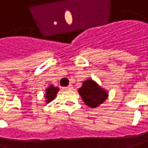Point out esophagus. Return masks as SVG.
Masks as SVG:
<instances>
[{"instance_id":"obj_1","label":"esophagus","mask_w":148,"mask_h":148,"mask_svg":"<svg viewBox=\"0 0 148 148\" xmlns=\"http://www.w3.org/2000/svg\"><path fill=\"white\" fill-rule=\"evenodd\" d=\"M72 89H73V85H68L67 87L65 88V90H72Z\"/></svg>"}]
</instances>
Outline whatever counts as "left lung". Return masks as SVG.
<instances>
[{"instance_id":"left-lung-1","label":"left lung","mask_w":148,"mask_h":148,"mask_svg":"<svg viewBox=\"0 0 148 148\" xmlns=\"http://www.w3.org/2000/svg\"><path fill=\"white\" fill-rule=\"evenodd\" d=\"M78 92L83 102L92 108L98 107L107 98V91L90 79L83 82L82 86L78 90Z\"/></svg>"}]
</instances>
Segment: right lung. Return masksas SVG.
I'll return each mask as SVG.
<instances>
[{
  "label": "right lung",
  "mask_w": 148,
  "mask_h": 148,
  "mask_svg": "<svg viewBox=\"0 0 148 148\" xmlns=\"http://www.w3.org/2000/svg\"><path fill=\"white\" fill-rule=\"evenodd\" d=\"M58 87H54L53 85H50V86L46 89V94H45V98H46V102H50L52 101L57 96V93L58 91Z\"/></svg>",
  "instance_id": "right-lung-1"
}]
</instances>
